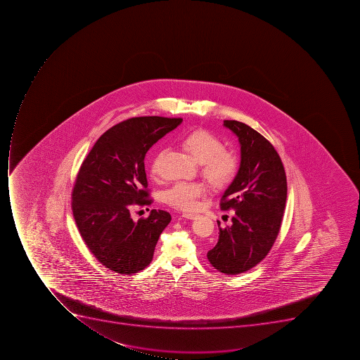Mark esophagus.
<instances>
[{"label": "esophagus", "instance_id": "1", "mask_svg": "<svg viewBox=\"0 0 360 360\" xmlns=\"http://www.w3.org/2000/svg\"><path fill=\"white\" fill-rule=\"evenodd\" d=\"M182 217L188 218V219H195L197 217V214H191V212H184Z\"/></svg>", "mask_w": 360, "mask_h": 360}]
</instances>
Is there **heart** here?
<instances>
[{"instance_id":"b5f03b06","label":"heart","mask_w":360,"mask_h":360,"mask_svg":"<svg viewBox=\"0 0 360 360\" xmlns=\"http://www.w3.org/2000/svg\"><path fill=\"white\" fill-rule=\"evenodd\" d=\"M182 148L200 165V173L207 181L221 187L235 176L238 170V158L232 150L223 148V143L215 134L207 129H195L184 135L180 141ZM162 153H158L150 162L152 176L159 173ZM206 193V187L198 181H179L163 193V200L176 210H195L198 199Z\"/></svg>"}]
</instances>
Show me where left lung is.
I'll use <instances>...</instances> for the list:
<instances>
[{"mask_svg": "<svg viewBox=\"0 0 360 360\" xmlns=\"http://www.w3.org/2000/svg\"><path fill=\"white\" fill-rule=\"evenodd\" d=\"M224 126L238 136L241 163L221 199V210H235L232 223L219 227L217 244L207 253L225 275L248 271L266 258L275 243L286 205L287 180L281 156L268 139L236 120Z\"/></svg>", "mask_w": 360, "mask_h": 360, "instance_id": "8db88e82", "label": "left lung"}]
</instances>
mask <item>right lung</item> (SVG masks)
<instances>
[{
	"mask_svg": "<svg viewBox=\"0 0 360 360\" xmlns=\"http://www.w3.org/2000/svg\"><path fill=\"white\" fill-rule=\"evenodd\" d=\"M182 118L135 117L102 134L79 167L72 210L79 234L108 269L133 275L153 259L160 235L171 221L165 210L134 221L133 205H150L144 159Z\"/></svg>",
	"mask_w": 360,
	"mask_h": 360,
	"instance_id": "1",
	"label": "right lung"
}]
</instances>
